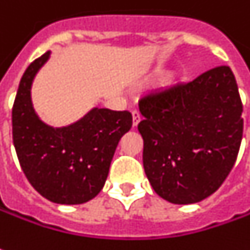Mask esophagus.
I'll use <instances>...</instances> for the list:
<instances>
[{
  "mask_svg": "<svg viewBox=\"0 0 250 250\" xmlns=\"http://www.w3.org/2000/svg\"><path fill=\"white\" fill-rule=\"evenodd\" d=\"M132 118H133L132 125H133V128H136L137 124H139V122H140V120H142V115H140V113H139V111H136V110H135V111L132 113Z\"/></svg>",
  "mask_w": 250,
  "mask_h": 250,
  "instance_id": "obj_1",
  "label": "esophagus"
}]
</instances>
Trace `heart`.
Wrapping results in <instances>:
<instances>
[{
  "label": "heart",
  "mask_w": 250,
  "mask_h": 250,
  "mask_svg": "<svg viewBox=\"0 0 250 250\" xmlns=\"http://www.w3.org/2000/svg\"><path fill=\"white\" fill-rule=\"evenodd\" d=\"M168 74L169 70L167 67H155L151 73H150V78L151 80H162V78H165Z\"/></svg>",
  "instance_id": "1"
}]
</instances>
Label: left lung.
<instances>
[{
	"mask_svg": "<svg viewBox=\"0 0 250 250\" xmlns=\"http://www.w3.org/2000/svg\"><path fill=\"white\" fill-rule=\"evenodd\" d=\"M143 167L154 191L177 205L205 199L235 164L244 120L229 66L140 100Z\"/></svg>",
	"mask_w": 250,
	"mask_h": 250,
	"instance_id": "8db88e82",
	"label": "left lung"
}]
</instances>
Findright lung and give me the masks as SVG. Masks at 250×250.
<instances>
[{
  "instance_id": "add662e5",
  "label": "right lung",
  "mask_w": 250,
  "mask_h": 250,
  "mask_svg": "<svg viewBox=\"0 0 250 250\" xmlns=\"http://www.w3.org/2000/svg\"><path fill=\"white\" fill-rule=\"evenodd\" d=\"M51 58L43 53L21 77L12 108V136L20 167L43 198L78 205L104 187L121 137L132 128V114L93 107L78 121L55 128L35 111L31 88Z\"/></svg>"
}]
</instances>
